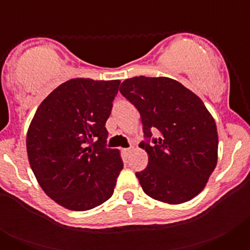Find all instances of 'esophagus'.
Returning a JSON list of instances; mask_svg holds the SVG:
<instances>
[{
	"instance_id": "34e87169",
	"label": "esophagus",
	"mask_w": 250,
	"mask_h": 250,
	"mask_svg": "<svg viewBox=\"0 0 250 250\" xmlns=\"http://www.w3.org/2000/svg\"><path fill=\"white\" fill-rule=\"evenodd\" d=\"M124 150V152H125V154H130V152L132 151V147H126V149H123Z\"/></svg>"
}]
</instances>
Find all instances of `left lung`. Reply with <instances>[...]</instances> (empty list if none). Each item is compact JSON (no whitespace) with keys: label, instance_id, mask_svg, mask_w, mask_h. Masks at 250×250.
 I'll use <instances>...</instances> for the list:
<instances>
[{"label":"left lung","instance_id":"1","mask_svg":"<svg viewBox=\"0 0 250 250\" xmlns=\"http://www.w3.org/2000/svg\"><path fill=\"white\" fill-rule=\"evenodd\" d=\"M120 92L143 123L145 140L139 146L149 163L135 175L144 193L169 204L193 199L218 160L216 125L204 103L169 77H131L121 83Z\"/></svg>","mask_w":250,"mask_h":250}]
</instances>
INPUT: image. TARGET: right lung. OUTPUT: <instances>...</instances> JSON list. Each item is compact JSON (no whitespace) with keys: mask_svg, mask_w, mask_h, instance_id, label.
<instances>
[{"mask_svg":"<svg viewBox=\"0 0 250 250\" xmlns=\"http://www.w3.org/2000/svg\"><path fill=\"white\" fill-rule=\"evenodd\" d=\"M119 80L72 79L57 86L36 110L26 146L31 169L51 199L83 211L110 199L124 164L106 146L105 127Z\"/></svg>","mask_w":250,"mask_h":250,"instance_id":"add662e5","label":"right lung"}]
</instances>
